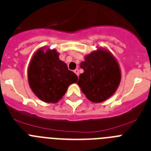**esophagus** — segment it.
<instances>
[{"label": "esophagus", "instance_id": "34e87169", "mask_svg": "<svg viewBox=\"0 0 151 151\" xmlns=\"http://www.w3.org/2000/svg\"><path fill=\"white\" fill-rule=\"evenodd\" d=\"M74 73H76V74L77 76H78V75H79V72H78V69H75V70H74Z\"/></svg>", "mask_w": 151, "mask_h": 151}]
</instances>
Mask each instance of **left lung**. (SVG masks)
<instances>
[{"instance_id":"obj_1","label":"left lung","mask_w":151,"mask_h":151,"mask_svg":"<svg viewBox=\"0 0 151 151\" xmlns=\"http://www.w3.org/2000/svg\"><path fill=\"white\" fill-rule=\"evenodd\" d=\"M80 67L84 72L77 84L91 102L105 101L117 91L122 73L116 58L109 50L101 47L86 55Z\"/></svg>"}]
</instances>
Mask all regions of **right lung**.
I'll use <instances>...</instances> for the list:
<instances>
[{
    "label": "right lung",
    "mask_w": 151,
    "mask_h": 151,
    "mask_svg": "<svg viewBox=\"0 0 151 151\" xmlns=\"http://www.w3.org/2000/svg\"><path fill=\"white\" fill-rule=\"evenodd\" d=\"M55 49L41 47L34 52L27 69L29 88L37 98L46 103H57L68 87L76 83L78 76L60 60Z\"/></svg>",
    "instance_id": "obj_1"
}]
</instances>
